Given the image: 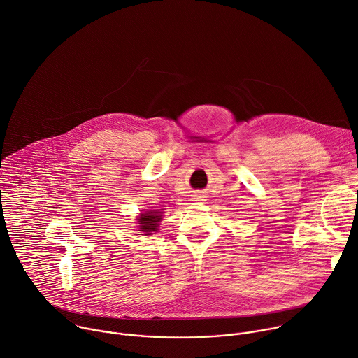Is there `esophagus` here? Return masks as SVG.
I'll use <instances>...</instances> for the list:
<instances>
[{"label":"esophagus","instance_id":"1","mask_svg":"<svg viewBox=\"0 0 358 358\" xmlns=\"http://www.w3.org/2000/svg\"><path fill=\"white\" fill-rule=\"evenodd\" d=\"M196 199H198V198H196Z\"/></svg>","mask_w":358,"mask_h":358}]
</instances>
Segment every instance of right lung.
<instances>
[{"mask_svg":"<svg viewBox=\"0 0 358 358\" xmlns=\"http://www.w3.org/2000/svg\"><path fill=\"white\" fill-rule=\"evenodd\" d=\"M162 220V215L159 210H150L146 213H142V216L138 219L139 222V231H143L146 236L152 234V231H156L159 227V222Z\"/></svg>","mask_w":358,"mask_h":358,"instance_id":"add662e5","label":"right lung"}]
</instances>
